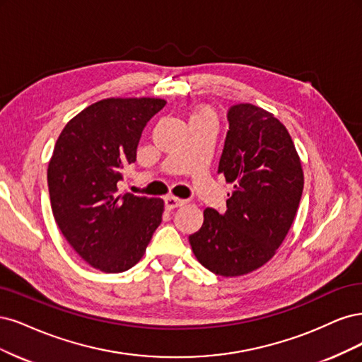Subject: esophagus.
I'll list each match as a JSON object with an SVG mask.
<instances>
[{
    "instance_id": "34e87169",
    "label": "esophagus",
    "mask_w": 362,
    "mask_h": 362,
    "mask_svg": "<svg viewBox=\"0 0 362 362\" xmlns=\"http://www.w3.org/2000/svg\"><path fill=\"white\" fill-rule=\"evenodd\" d=\"M183 204H185V200H180V198H177V197L170 195V197L165 198V209H167V211H173V209L180 207Z\"/></svg>"
}]
</instances>
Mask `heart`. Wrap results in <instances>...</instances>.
I'll return each mask as SVG.
<instances>
[{
    "label": "heart",
    "mask_w": 362,
    "mask_h": 362,
    "mask_svg": "<svg viewBox=\"0 0 362 362\" xmlns=\"http://www.w3.org/2000/svg\"><path fill=\"white\" fill-rule=\"evenodd\" d=\"M192 119H214V112L209 108H198L194 112Z\"/></svg>",
    "instance_id": "b5f03b06"
}]
</instances>
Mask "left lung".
Instances as JSON below:
<instances>
[{
  "instance_id": "8db88e82",
  "label": "left lung",
  "mask_w": 362,
  "mask_h": 362,
  "mask_svg": "<svg viewBox=\"0 0 362 362\" xmlns=\"http://www.w3.org/2000/svg\"><path fill=\"white\" fill-rule=\"evenodd\" d=\"M218 174L233 183L224 215L204 209L189 236L195 259L221 276H240L269 262L293 224L304 171L286 126L251 103L228 110Z\"/></svg>"
}]
</instances>
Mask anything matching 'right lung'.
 <instances>
[{
	"label": "right lung",
	"instance_id": "right-lung-1",
	"mask_svg": "<svg viewBox=\"0 0 362 362\" xmlns=\"http://www.w3.org/2000/svg\"><path fill=\"white\" fill-rule=\"evenodd\" d=\"M165 103L102 99L69 120L57 139L48 165L52 214L66 240L95 269H131L160 224L162 198L120 192L117 183L136 160L144 126Z\"/></svg>",
	"mask_w": 362,
	"mask_h": 362
}]
</instances>
